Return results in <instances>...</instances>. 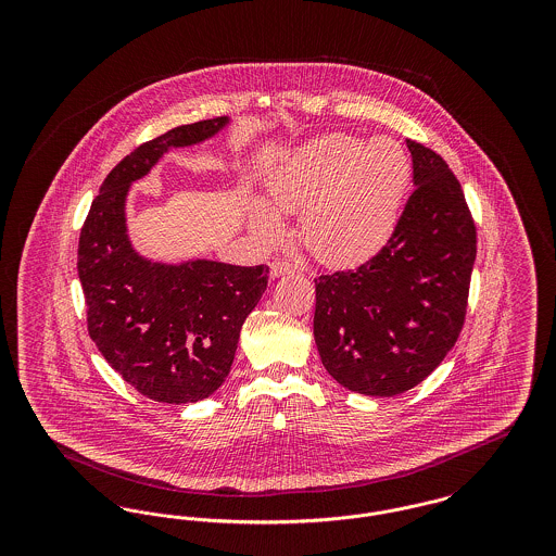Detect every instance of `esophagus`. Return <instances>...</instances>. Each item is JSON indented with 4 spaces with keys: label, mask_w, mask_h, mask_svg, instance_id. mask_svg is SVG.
I'll list each match as a JSON object with an SVG mask.
<instances>
[{
    "label": "esophagus",
    "mask_w": 556,
    "mask_h": 556,
    "mask_svg": "<svg viewBox=\"0 0 556 556\" xmlns=\"http://www.w3.org/2000/svg\"><path fill=\"white\" fill-rule=\"evenodd\" d=\"M295 273H300L295 266L290 265V263H273L270 265V277L273 279H277V277H286V275H295Z\"/></svg>",
    "instance_id": "1"
}]
</instances>
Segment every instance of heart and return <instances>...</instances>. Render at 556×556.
Returning a JSON list of instances; mask_svg holds the SVG:
<instances>
[{"label": "heart", "mask_w": 556, "mask_h": 556, "mask_svg": "<svg viewBox=\"0 0 556 556\" xmlns=\"http://www.w3.org/2000/svg\"><path fill=\"white\" fill-rule=\"evenodd\" d=\"M413 179V162L394 137L363 141L331 132L298 148L266 181L270 204L300 212V239L323 265H358L396 231ZM250 223L277 238L283 218L263 200L250 202Z\"/></svg>", "instance_id": "1"}]
</instances>
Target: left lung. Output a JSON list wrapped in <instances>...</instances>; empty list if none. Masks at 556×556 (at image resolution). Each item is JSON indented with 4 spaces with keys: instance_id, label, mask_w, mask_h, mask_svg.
Instances as JSON below:
<instances>
[{
    "instance_id": "obj_1",
    "label": "left lung",
    "mask_w": 556,
    "mask_h": 556,
    "mask_svg": "<svg viewBox=\"0 0 556 556\" xmlns=\"http://www.w3.org/2000/svg\"><path fill=\"white\" fill-rule=\"evenodd\" d=\"M413 186L392 239L369 263L315 279L323 367L350 392L396 396L440 367L467 313L476 225L433 150L406 141Z\"/></svg>"
}]
</instances>
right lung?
Segmentation results:
<instances>
[{
    "label": "right lung",
    "mask_w": 556,
    "mask_h": 556,
    "mask_svg": "<svg viewBox=\"0 0 556 556\" xmlns=\"http://www.w3.org/2000/svg\"><path fill=\"white\" fill-rule=\"evenodd\" d=\"M229 125V116L200 121L132 150L110 170L80 229L89 336L129 386L164 404H191L223 386L268 266L148 258L132 248L127 198L166 152L204 143Z\"/></svg>",
    "instance_id": "obj_1"
}]
</instances>
